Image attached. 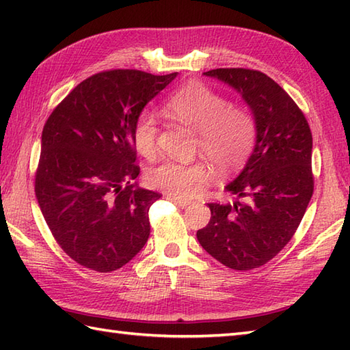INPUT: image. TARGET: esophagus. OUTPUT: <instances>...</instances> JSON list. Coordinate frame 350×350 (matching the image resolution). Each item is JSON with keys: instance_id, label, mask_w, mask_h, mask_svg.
Here are the masks:
<instances>
[{"instance_id": "34e87169", "label": "esophagus", "mask_w": 350, "mask_h": 350, "mask_svg": "<svg viewBox=\"0 0 350 350\" xmlns=\"http://www.w3.org/2000/svg\"><path fill=\"white\" fill-rule=\"evenodd\" d=\"M171 200H173V202H174L177 206H180V207H187V206H189V204L192 203L191 200L182 198V197H171Z\"/></svg>"}]
</instances>
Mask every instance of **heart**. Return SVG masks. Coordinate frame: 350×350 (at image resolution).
I'll return each mask as SVG.
<instances>
[{
    "label": "heart",
    "mask_w": 350,
    "mask_h": 350,
    "mask_svg": "<svg viewBox=\"0 0 350 350\" xmlns=\"http://www.w3.org/2000/svg\"><path fill=\"white\" fill-rule=\"evenodd\" d=\"M165 109L171 118L197 131V152L218 173H232L250 158L257 135L254 116L247 108L232 105L209 85L197 81L183 85L167 100ZM132 138L138 153L152 159L158 148V122L153 113L143 111L137 117ZM207 174L202 162L165 161L148 170L146 180L167 194L192 197L203 189Z\"/></svg>",
    "instance_id": "b5f03b06"
}]
</instances>
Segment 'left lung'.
Wrapping results in <instances>:
<instances>
[{
	"instance_id": "1",
	"label": "left lung",
	"mask_w": 350,
	"mask_h": 350,
	"mask_svg": "<svg viewBox=\"0 0 350 350\" xmlns=\"http://www.w3.org/2000/svg\"><path fill=\"white\" fill-rule=\"evenodd\" d=\"M232 85L257 124L254 152L226 189L233 204L209 203L211 221L198 230L200 245L234 271L266 265L298 230L314 191L310 124L301 108L266 73L226 68L204 72Z\"/></svg>"
}]
</instances>
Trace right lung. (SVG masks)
Here are the masks:
<instances>
[{"instance_id":"obj_1","label":"right lung","mask_w":350,"mask_h":350,"mask_svg":"<svg viewBox=\"0 0 350 350\" xmlns=\"http://www.w3.org/2000/svg\"><path fill=\"white\" fill-rule=\"evenodd\" d=\"M176 77L99 72L73 88L43 126L37 202L57 243L87 269H120L148 239V209L161 194L135 188L132 129Z\"/></svg>"}]
</instances>
